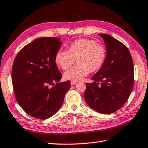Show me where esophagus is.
I'll use <instances>...</instances> for the list:
<instances>
[{"instance_id": "34e87169", "label": "esophagus", "mask_w": 148, "mask_h": 148, "mask_svg": "<svg viewBox=\"0 0 148 148\" xmlns=\"http://www.w3.org/2000/svg\"><path fill=\"white\" fill-rule=\"evenodd\" d=\"M71 83L72 85H76V84L77 83V82H73V81H71Z\"/></svg>"}]
</instances>
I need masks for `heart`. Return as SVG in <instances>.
<instances>
[{
  "label": "heart",
  "mask_w": 148,
  "mask_h": 148,
  "mask_svg": "<svg viewBox=\"0 0 148 148\" xmlns=\"http://www.w3.org/2000/svg\"><path fill=\"white\" fill-rule=\"evenodd\" d=\"M106 58L105 46L93 40L81 38L71 42L68 51L60 49L55 61L63 70H66L76 62L78 64L66 71L65 79L77 82L87 76L89 71L96 72L102 67Z\"/></svg>",
  "instance_id": "obj_1"
}]
</instances>
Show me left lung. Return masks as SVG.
<instances>
[{"mask_svg":"<svg viewBox=\"0 0 148 148\" xmlns=\"http://www.w3.org/2000/svg\"><path fill=\"white\" fill-rule=\"evenodd\" d=\"M105 40L106 58L102 67L86 83L84 98L92 109L101 114L117 111L126 102L134 83V68L128 49L109 34H99Z\"/></svg>","mask_w":148,"mask_h":148,"instance_id":"obj_1","label":"left lung"}]
</instances>
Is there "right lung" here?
<instances>
[{
    "mask_svg": "<svg viewBox=\"0 0 148 148\" xmlns=\"http://www.w3.org/2000/svg\"><path fill=\"white\" fill-rule=\"evenodd\" d=\"M62 43L57 37L40 38L23 47L14 60L11 79L16 99L27 114L39 119L56 114L71 88L70 81L60 82L62 75L55 62Z\"/></svg>",
    "mask_w": 148,
    "mask_h": 148,
    "instance_id": "1",
    "label": "right lung"
}]
</instances>
